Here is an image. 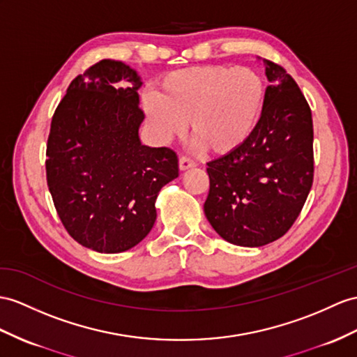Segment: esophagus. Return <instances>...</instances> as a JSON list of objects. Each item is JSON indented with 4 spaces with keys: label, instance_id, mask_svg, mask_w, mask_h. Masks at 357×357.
I'll list each match as a JSON object with an SVG mask.
<instances>
[{
    "label": "esophagus",
    "instance_id": "esophagus-1",
    "mask_svg": "<svg viewBox=\"0 0 357 357\" xmlns=\"http://www.w3.org/2000/svg\"><path fill=\"white\" fill-rule=\"evenodd\" d=\"M178 165H180V169H181V171H185V169H189V168H194V167H197V162H194L192 159L188 158V155H181Z\"/></svg>",
    "mask_w": 357,
    "mask_h": 357
}]
</instances>
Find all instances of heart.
Wrapping results in <instances>:
<instances>
[{"label":"heart","instance_id":"obj_1","mask_svg":"<svg viewBox=\"0 0 357 357\" xmlns=\"http://www.w3.org/2000/svg\"><path fill=\"white\" fill-rule=\"evenodd\" d=\"M265 101V83L247 66H195L171 73L159 93L144 95V110L160 139L190 136L206 151L227 154L253 135Z\"/></svg>","mask_w":357,"mask_h":357}]
</instances>
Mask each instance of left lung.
<instances>
[{
	"mask_svg": "<svg viewBox=\"0 0 357 357\" xmlns=\"http://www.w3.org/2000/svg\"><path fill=\"white\" fill-rule=\"evenodd\" d=\"M269 86L257 126L238 150L207 163L206 218L230 244L262 247L288 231L314 181L309 104L284 68L264 60Z\"/></svg>",
	"mask_w": 357,
	"mask_h": 357,
	"instance_id": "obj_1",
	"label": "left lung"
}]
</instances>
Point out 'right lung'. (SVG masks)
<instances>
[{"label": "right lung", "mask_w": 357, "mask_h": 357, "mask_svg": "<svg viewBox=\"0 0 357 357\" xmlns=\"http://www.w3.org/2000/svg\"><path fill=\"white\" fill-rule=\"evenodd\" d=\"M135 69L104 59L69 84L51 119L47 183L71 238L98 253L139 244L155 221V198L178 177L177 153L139 139L144 112Z\"/></svg>", "instance_id": "1"}]
</instances>
